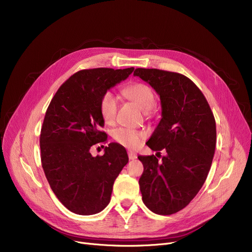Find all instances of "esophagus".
<instances>
[{"mask_svg": "<svg viewBox=\"0 0 252 252\" xmlns=\"http://www.w3.org/2000/svg\"><path fill=\"white\" fill-rule=\"evenodd\" d=\"M127 155H128V158H129L130 160H135V159H137V157H138L137 153H135L133 151H128Z\"/></svg>", "mask_w": 252, "mask_h": 252, "instance_id": "34e87169", "label": "esophagus"}]
</instances>
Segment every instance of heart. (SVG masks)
<instances>
[{
	"label": "heart",
	"mask_w": 252,
	"mask_h": 252,
	"mask_svg": "<svg viewBox=\"0 0 252 252\" xmlns=\"http://www.w3.org/2000/svg\"><path fill=\"white\" fill-rule=\"evenodd\" d=\"M125 95L135 101L140 107L146 110V113L149 114L155 105V96L153 91L147 85L144 84H135L127 87L125 91ZM117 97L112 92H105L99 105L100 114L103 121L106 124H112L116 116L117 111ZM145 134L143 131L137 130L135 128L129 127H118L113 131V138L117 143L125 147L135 149L140 146L142 140L144 139Z\"/></svg>",
	"instance_id": "b5f03b06"
}]
</instances>
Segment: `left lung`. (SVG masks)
Segmentation results:
<instances>
[{
  "label": "left lung",
  "mask_w": 252,
  "mask_h": 252,
  "mask_svg": "<svg viewBox=\"0 0 252 252\" xmlns=\"http://www.w3.org/2000/svg\"><path fill=\"white\" fill-rule=\"evenodd\" d=\"M160 97L161 119L146 143L157 154L138 156L142 200L157 215H173L199 192L213 162L217 143L215 116L202 92L177 72L137 68L134 72Z\"/></svg>",
  "instance_id": "obj_1"
}]
</instances>
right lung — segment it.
<instances>
[{"label":"right lung","mask_w":252,"mask_h":252,"mask_svg":"<svg viewBox=\"0 0 252 252\" xmlns=\"http://www.w3.org/2000/svg\"><path fill=\"white\" fill-rule=\"evenodd\" d=\"M133 71H77L58 89L47 109L39 138L42 166L56 197L76 215H95L107 206L114 181L128 162L126 148L117 143L108 144L102 156L93 157L90 149L107 141L100 130L103 94Z\"/></svg>","instance_id":"obj_1"}]
</instances>
